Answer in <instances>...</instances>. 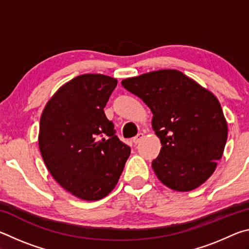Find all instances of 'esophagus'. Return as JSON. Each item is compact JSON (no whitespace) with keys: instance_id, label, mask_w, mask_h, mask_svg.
<instances>
[{"instance_id":"esophagus-1","label":"esophagus","mask_w":249,"mask_h":249,"mask_svg":"<svg viewBox=\"0 0 249 249\" xmlns=\"http://www.w3.org/2000/svg\"><path fill=\"white\" fill-rule=\"evenodd\" d=\"M142 137H144V134L142 133H138L136 136H135L134 138H133V142L135 145H137L138 142H140L142 140Z\"/></svg>"}]
</instances>
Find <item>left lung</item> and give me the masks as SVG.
<instances>
[{"label":"left lung","instance_id":"1","mask_svg":"<svg viewBox=\"0 0 249 249\" xmlns=\"http://www.w3.org/2000/svg\"><path fill=\"white\" fill-rule=\"evenodd\" d=\"M153 113L161 142L151 166L168 188L191 191L208 180L222 158L227 124L217 99L178 70H158L122 81Z\"/></svg>","mask_w":249,"mask_h":249}]
</instances>
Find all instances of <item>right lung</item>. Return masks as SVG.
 Returning <instances> with one entry per match:
<instances>
[{
  "instance_id": "obj_1",
  "label": "right lung",
  "mask_w": 249,
  "mask_h": 249,
  "mask_svg": "<svg viewBox=\"0 0 249 249\" xmlns=\"http://www.w3.org/2000/svg\"><path fill=\"white\" fill-rule=\"evenodd\" d=\"M117 80L81 74L59 89L44 108L39 149L53 179L86 201L107 196L119 181L130 147L116 136L104 107Z\"/></svg>"
}]
</instances>
